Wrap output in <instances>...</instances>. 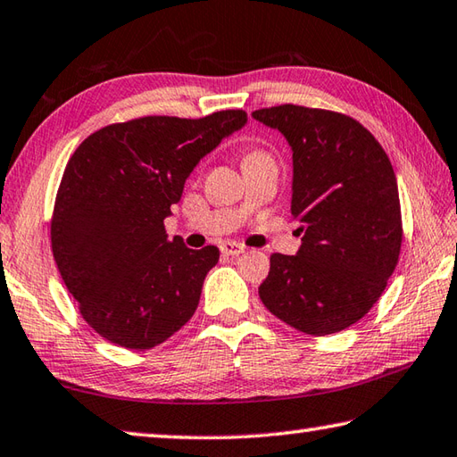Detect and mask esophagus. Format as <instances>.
<instances>
[{
  "label": "esophagus",
  "instance_id": "esophagus-1",
  "mask_svg": "<svg viewBox=\"0 0 457 457\" xmlns=\"http://www.w3.org/2000/svg\"><path fill=\"white\" fill-rule=\"evenodd\" d=\"M220 249H221V253L228 255V257H237V255H241V253L245 252L244 245L234 244V241H226V244H221Z\"/></svg>",
  "mask_w": 457,
  "mask_h": 457
}]
</instances>
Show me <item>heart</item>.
<instances>
[{
    "instance_id": "heart-1",
    "label": "heart",
    "mask_w": 457,
    "mask_h": 457,
    "mask_svg": "<svg viewBox=\"0 0 457 457\" xmlns=\"http://www.w3.org/2000/svg\"><path fill=\"white\" fill-rule=\"evenodd\" d=\"M265 154H262V152H252V154H247L245 160H252V158H263Z\"/></svg>"
}]
</instances>
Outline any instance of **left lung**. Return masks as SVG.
<instances>
[{"label": "left lung", "mask_w": 457, "mask_h": 457, "mask_svg": "<svg viewBox=\"0 0 457 457\" xmlns=\"http://www.w3.org/2000/svg\"><path fill=\"white\" fill-rule=\"evenodd\" d=\"M252 116L291 146V213L301 220L299 252L271 255L259 297L301 333H338L370 311L398 263L395 170L378 140L346 114L281 104Z\"/></svg>", "instance_id": "8db88e82"}]
</instances>
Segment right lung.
<instances>
[{
	"label": "right lung",
	"mask_w": 457,
	"mask_h": 457,
	"mask_svg": "<svg viewBox=\"0 0 457 457\" xmlns=\"http://www.w3.org/2000/svg\"><path fill=\"white\" fill-rule=\"evenodd\" d=\"M245 122L244 111L145 116L93 132L71 156L53 255L80 315L106 341L146 351L192 319L220 249L168 241L164 220L200 160Z\"/></svg>",
	"instance_id": "1"
}]
</instances>
